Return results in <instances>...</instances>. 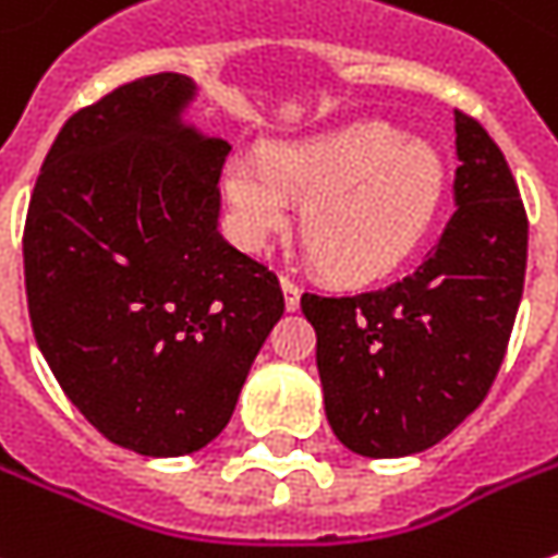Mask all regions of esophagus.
<instances>
[{
    "label": "esophagus",
    "mask_w": 558,
    "mask_h": 558,
    "mask_svg": "<svg viewBox=\"0 0 558 558\" xmlns=\"http://www.w3.org/2000/svg\"><path fill=\"white\" fill-rule=\"evenodd\" d=\"M280 287H283V303H287V308L293 312V308H300V283L290 278H280Z\"/></svg>",
    "instance_id": "obj_1"
}]
</instances>
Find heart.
Returning a JSON list of instances; mask_svg holds the SVG:
<instances>
[{
	"instance_id": "heart-1",
	"label": "heart",
	"mask_w": 558,
	"mask_h": 558,
	"mask_svg": "<svg viewBox=\"0 0 558 558\" xmlns=\"http://www.w3.org/2000/svg\"><path fill=\"white\" fill-rule=\"evenodd\" d=\"M231 228L262 253L303 204V236L327 278L368 283L400 268L430 231L444 199V165L430 146L387 124H350L330 134L233 156L225 168Z\"/></svg>"
}]
</instances>
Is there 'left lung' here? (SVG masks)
<instances>
[{"label":"left lung","mask_w":558,"mask_h":558,"mask_svg":"<svg viewBox=\"0 0 558 558\" xmlns=\"http://www.w3.org/2000/svg\"><path fill=\"white\" fill-rule=\"evenodd\" d=\"M456 211L422 265L352 296L303 293L327 422L359 456L434 447L484 402L515 325L527 215L506 156L456 111Z\"/></svg>","instance_id":"obj_1"}]
</instances>
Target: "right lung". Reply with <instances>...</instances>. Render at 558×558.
<instances>
[{"label":"right lung","mask_w":558,"mask_h":558,"mask_svg":"<svg viewBox=\"0 0 558 558\" xmlns=\"http://www.w3.org/2000/svg\"><path fill=\"white\" fill-rule=\"evenodd\" d=\"M193 93L165 71L74 111L24 225L39 352L86 422L140 456L211 444L283 315L278 275L218 231L231 146L183 128Z\"/></svg>","instance_id":"add662e5"}]
</instances>
